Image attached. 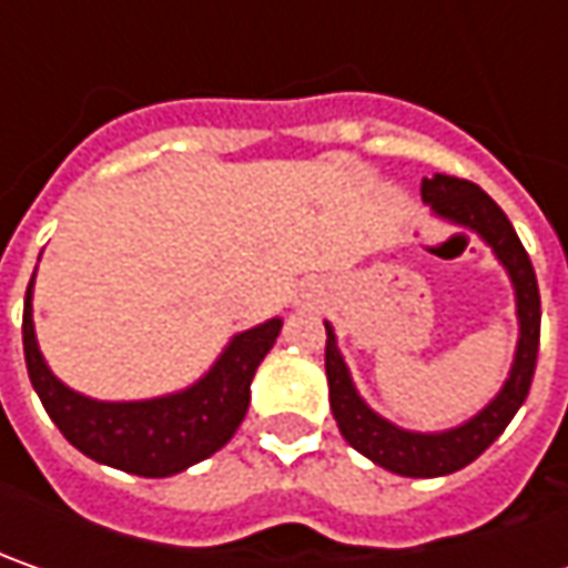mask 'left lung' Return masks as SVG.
<instances>
[{
    "instance_id": "8db88e82",
    "label": "left lung",
    "mask_w": 568,
    "mask_h": 568,
    "mask_svg": "<svg viewBox=\"0 0 568 568\" xmlns=\"http://www.w3.org/2000/svg\"><path fill=\"white\" fill-rule=\"evenodd\" d=\"M420 195L426 205L433 207V214L480 233L513 277L518 347H515L509 379L499 388V395L480 414H474L468 424L443 429V433H410V429L388 424L357 395L332 325H325L328 332L325 376H328V402H332L341 436L361 455L402 477H443L470 465L477 455H484L528 398V388L535 379L537 347H540V291H537L535 265L521 246L518 233L503 214V207L496 205L484 189L458 176L436 173L420 183Z\"/></svg>"
}]
</instances>
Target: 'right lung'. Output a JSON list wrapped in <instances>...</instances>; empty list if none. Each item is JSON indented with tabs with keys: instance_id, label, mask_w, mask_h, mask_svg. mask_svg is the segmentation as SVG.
Returning a JSON list of instances; mask_svg holds the SVG:
<instances>
[{
	"instance_id": "obj_1",
	"label": "right lung",
	"mask_w": 568,
	"mask_h": 568,
	"mask_svg": "<svg viewBox=\"0 0 568 568\" xmlns=\"http://www.w3.org/2000/svg\"><path fill=\"white\" fill-rule=\"evenodd\" d=\"M33 277L24 294V363L33 392L59 433L88 458L139 477H170L227 446L250 407V385L272 351L281 318L240 332L195 385L151 402H94L55 379L43 361L31 318Z\"/></svg>"
}]
</instances>
